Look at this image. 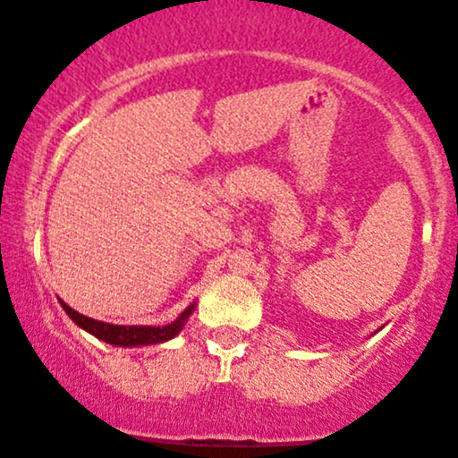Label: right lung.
Returning a JSON list of instances; mask_svg holds the SVG:
<instances>
[{
  "label": "right lung",
  "instance_id": "add662e5",
  "mask_svg": "<svg viewBox=\"0 0 458 458\" xmlns=\"http://www.w3.org/2000/svg\"><path fill=\"white\" fill-rule=\"evenodd\" d=\"M62 302L64 311L72 318V322L79 324L82 330L91 333L93 337L106 341L110 345H121V348H139V345H153V344H164V341L176 337L185 327L187 318L191 316V311L196 310L194 305H190L181 313L174 322L166 324V327H121V324H106L100 319H93L82 316V313L74 311L70 305Z\"/></svg>",
  "mask_w": 458,
  "mask_h": 458
}]
</instances>
